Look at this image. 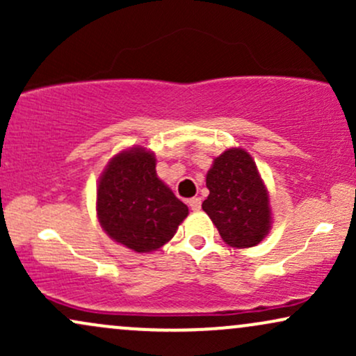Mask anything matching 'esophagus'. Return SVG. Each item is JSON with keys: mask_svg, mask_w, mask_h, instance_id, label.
Here are the masks:
<instances>
[{"mask_svg": "<svg viewBox=\"0 0 356 356\" xmlns=\"http://www.w3.org/2000/svg\"><path fill=\"white\" fill-rule=\"evenodd\" d=\"M189 206H191L192 211H201V206H202L201 197H192V199H189Z\"/></svg>", "mask_w": 356, "mask_h": 356, "instance_id": "34e87169", "label": "esophagus"}]
</instances>
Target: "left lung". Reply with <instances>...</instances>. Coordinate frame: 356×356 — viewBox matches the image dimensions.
<instances>
[{
	"label": "left lung",
	"mask_w": 356,
	"mask_h": 356,
	"mask_svg": "<svg viewBox=\"0 0 356 356\" xmlns=\"http://www.w3.org/2000/svg\"><path fill=\"white\" fill-rule=\"evenodd\" d=\"M209 195L202 209L232 248H252L271 227L269 195L256 162L244 149H227L206 177Z\"/></svg>",
	"instance_id": "8db88e82"
}]
</instances>
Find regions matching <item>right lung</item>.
Wrapping results in <instances>:
<instances>
[{
	"label": "right lung",
	"instance_id": "obj_1",
	"mask_svg": "<svg viewBox=\"0 0 356 356\" xmlns=\"http://www.w3.org/2000/svg\"><path fill=\"white\" fill-rule=\"evenodd\" d=\"M189 209L155 172L144 147L117 154L97 187V216L104 231L136 252H152L174 238Z\"/></svg>",
	"mask_w": 356,
	"mask_h": 356
}]
</instances>
